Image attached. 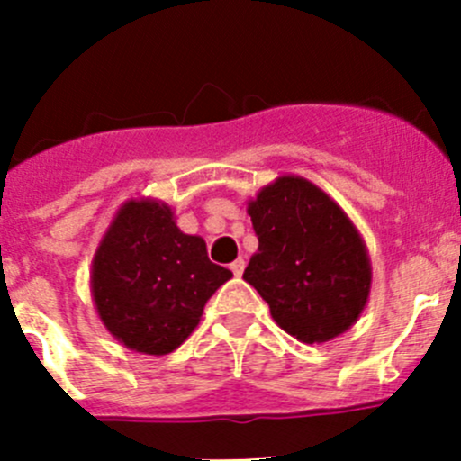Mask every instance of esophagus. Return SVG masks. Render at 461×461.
Wrapping results in <instances>:
<instances>
[{"mask_svg": "<svg viewBox=\"0 0 461 461\" xmlns=\"http://www.w3.org/2000/svg\"><path fill=\"white\" fill-rule=\"evenodd\" d=\"M230 269L234 272V276H240V274H243V269H245V258H236L234 263L230 265Z\"/></svg>", "mask_w": 461, "mask_h": 461, "instance_id": "obj_1", "label": "esophagus"}]
</instances>
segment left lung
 Masks as SVG:
<instances>
[{"instance_id":"1","label":"left lung","mask_w":461,"mask_h":461,"mask_svg":"<svg viewBox=\"0 0 461 461\" xmlns=\"http://www.w3.org/2000/svg\"><path fill=\"white\" fill-rule=\"evenodd\" d=\"M258 252L243 278L272 319L303 343L346 332L370 294L368 249L348 213L317 185L281 176L248 203Z\"/></svg>"}]
</instances>
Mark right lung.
Instances as JSON below:
<instances>
[{"mask_svg": "<svg viewBox=\"0 0 461 461\" xmlns=\"http://www.w3.org/2000/svg\"><path fill=\"white\" fill-rule=\"evenodd\" d=\"M201 236L178 230L169 204L127 201L102 236L91 296L104 328L142 355H169L196 330L204 303L230 281Z\"/></svg>", "mask_w": 461, "mask_h": 461, "instance_id": "obj_1", "label": "right lung"}]
</instances>
